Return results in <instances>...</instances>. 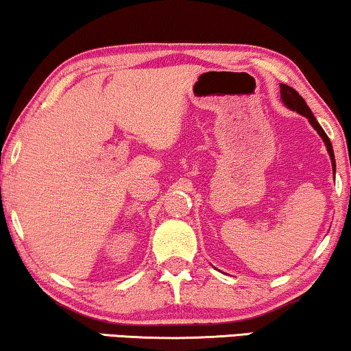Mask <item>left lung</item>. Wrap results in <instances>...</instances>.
<instances>
[{
  "label": "left lung",
  "instance_id": "8db88e82",
  "mask_svg": "<svg viewBox=\"0 0 351 351\" xmlns=\"http://www.w3.org/2000/svg\"><path fill=\"white\" fill-rule=\"evenodd\" d=\"M280 88H281L280 93H281L282 104H285L289 110H292V112H297L299 114H302V117H305L306 119H308V123L311 124V128H313L315 131L319 134V137L323 138L324 145H326V148H328V153H329V156H330V162H332V174L335 177V158H334L332 143H330L329 137L326 136V132L323 131V128H321L319 123L316 121L315 114L311 113V110H310L308 105H306L304 97H302V95H299V93H297L295 89L289 88V86H287V84H280Z\"/></svg>",
  "mask_w": 351,
  "mask_h": 351
}]
</instances>
